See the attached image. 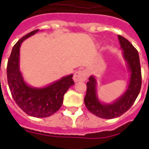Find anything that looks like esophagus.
Masks as SVG:
<instances>
[{
  "instance_id": "1",
  "label": "esophagus",
  "mask_w": 149,
  "mask_h": 149,
  "mask_svg": "<svg viewBox=\"0 0 149 149\" xmlns=\"http://www.w3.org/2000/svg\"><path fill=\"white\" fill-rule=\"evenodd\" d=\"M88 72L86 70H78L74 73L73 79L75 82H84L87 78Z\"/></svg>"
}]
</instances>
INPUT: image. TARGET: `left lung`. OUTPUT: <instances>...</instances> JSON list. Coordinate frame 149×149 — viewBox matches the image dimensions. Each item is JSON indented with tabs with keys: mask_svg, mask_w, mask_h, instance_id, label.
Masks as SVG:
<instances>
[{
	"mask_svg": "<svg viewBox=\"0 0 149 149\" xmlns=\"http://www.w3.org/2000/svg\"><path fill=\"white\" fill-rule=\"evenodd\" d=\"M122 55L130 72L129 84L127 90L120 97L111 104H105L99 100L97 91V79L91 76L86 83V93L84 103L86 108L94 115L105 119L120 117L134 104L141 86V72L139 52L129 41L118 36Z\"/></svg>",
	"mask_w": 149,
	"mask_h": 149,
	"instance_id": "1",
	"label": "left lung"
}]
</instances>
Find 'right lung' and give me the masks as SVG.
Masks as SVG:
<instances>
[{"mask_svg":"<svg viewBox=\"0 0 149 149\" xmlns=\"http://www.w3.org/2000/svg\"><path fill=\"white\" fill-rule=\"evenodd\" d=\"M38 31L37 29L27 34L14 45L8 58L7 77L10 93L17 106L30 116L47 118L59 110L63 96L74 82L72 74H70L40 88L29 86L25 83L19 68L20 47L23 41Z\"/></svg>","mask_w":149,"mask_h":149,"instance_id":"obj_1","label":"right lung"}]
</instances>
